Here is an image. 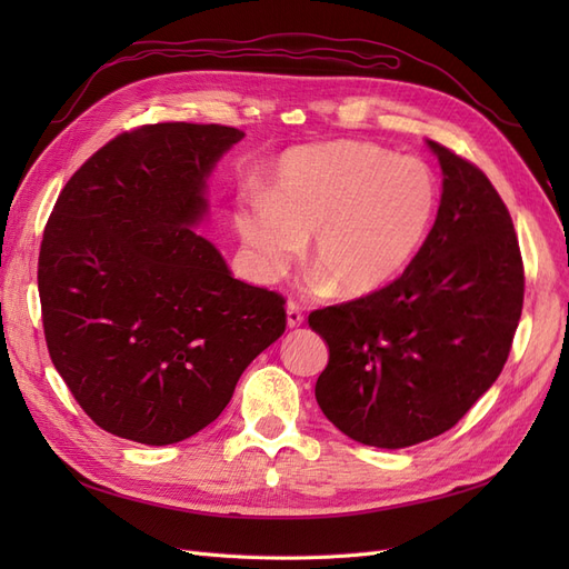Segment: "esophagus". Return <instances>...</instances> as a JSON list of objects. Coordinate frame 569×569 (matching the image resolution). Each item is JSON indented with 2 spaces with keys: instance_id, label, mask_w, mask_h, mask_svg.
Here are the masks:
<instances>
[{
  "instance_id": "34e87169",
  "label": "esophagus",
  "mask_w": 569,
  "mask_h": 569,
  "mask_svg": "<svg viewBox=\"0 0 569 569\" xmlns=\"http://www.w3.org/2000/svg\"><path fill=\"white\" fill-rule=\"evenodd\" d=\"M301 325H303L301 308L295 301H289L287 303V327H291V330H295V327H301Z\"/></svg>"
}]
</instances>
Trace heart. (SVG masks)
Returning <instances> with one entry per match:
<instances>
[{"mask_svg":"<svg viewBox=\"0 0 569 569\" xmlns=\"http://www.w3.org/2000/svg\"><path fill=\"white\" fill-rule=\"evenodd\" d=\"M439 187L422 161L370 142L289 149L268 192L253 189L234 213L251 278L274 282L311 237L318 282L368 297L396 282L435 226Z\"/></svg>","mask_w":569,"mask_h":569,"instance_id":"obj_1","label":"heart"}]
</instances>
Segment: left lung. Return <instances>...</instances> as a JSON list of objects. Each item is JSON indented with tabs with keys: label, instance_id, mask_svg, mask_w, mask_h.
Listing matches in <instances>:
<instances>
[{
	"label": "left lung",
	"instance_id": "1",
	"mask_svg": "<svg viewBox=\"0 0 569 569\" xmlns=\"http://www.w3.org/2000/svg\"><path fill=\"white\" fill-rule=\"evenodd\" d=\"M441 166L435 228L389 287L308 316L330 349L316 401L339 432L406 449L451 429L501 375L518 330L525 270L489 178L427 140Z\"/></svg>",
	"mask_w": 569,
	"mask_h": 569
}]
</instances>
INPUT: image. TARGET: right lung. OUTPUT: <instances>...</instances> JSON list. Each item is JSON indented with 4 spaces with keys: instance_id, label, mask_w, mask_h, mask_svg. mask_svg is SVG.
<instances>
[{
    "instance_id": "add662e5",
    "label": "right lung",
    "mask_w": 569,
    "mask_h": 569,
    "mask_svg": "<svg viewBox=\"0 0 569 569\" xmlns=\"http://www.w3.org/2000/svg\"><path fill=\"white\" fill-rule=\"evenodd\" d=\"M244 132L159 123L118 134L66 182L38 289L51 363L107 432L178 443L230 403L284 332V299L232 278L201 237L209 178Z\"/></svg>"
}]
</instances>
